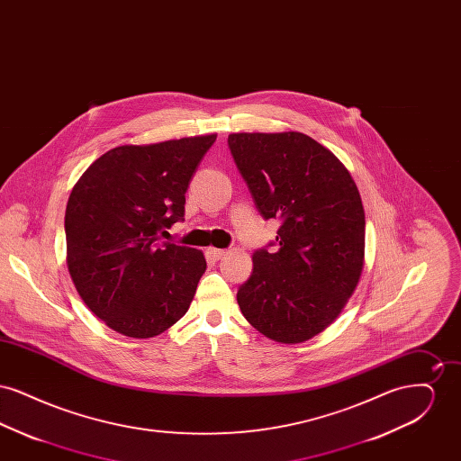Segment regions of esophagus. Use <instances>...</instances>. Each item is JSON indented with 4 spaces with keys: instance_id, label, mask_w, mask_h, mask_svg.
<instances>
[{
    "instance_id": "esophagus-1",
    "label": "esophagus",
    "mask_w": 461,
    "mask_h": 461,
    "mask_svg": "<svg viewBox=\"0 0 461 461\" xmlns=\"http://www.w3.org/2000/svg\"><path fill=\"white\" fill-rule=\"evenodd\" d=\"M224 254H226V252H224L222 249H214V247L207 249V256H209L212 261H220L221 258H222Z\"/></svg>"
}]
</instances>
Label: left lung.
<instances>
[{"instance_id": "obj_1", "label": "left lung", "mask_w": 461, "mask_h": 461, "mask_svg": "<svg viewBox=\"0 0 461 461\" xmlns=\"http://www.w3.org/2000/svg\"><path fill=\"white\" fill-rule=\"evenodd\" d=\"M228 145L264 220L282 226L276 252L258 250L237 301L280 344L329 329L365 266V209L348 167L304 132H231Z\"/></svg>"}]
</instances>
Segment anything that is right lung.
Wrapping results in <instances>:
<instances>
[{
  "label": "right lung",
  "instance_id": "obj_1",
  "mask_svg": "<svg viewBox=\"0 0 461 461\" xmlns=\"http://www.w3.org/2000/svg\"><path fill=\"white\" fill-rule=\"evenodd\" d=\"M216 136L115 147L74 185L67 267L89 311L113 331L152 339L192 304L203 252L158 241L183 220L188 183Z\"/></svg>",
  "mask_w": 461,
  "mask_h": 461
}]
</instances>
